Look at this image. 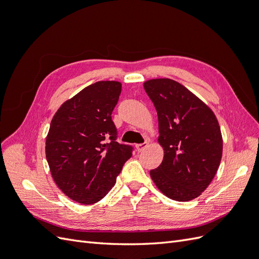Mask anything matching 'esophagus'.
Wrapping results in <instances>:
<instances>
[{
  "label": "esophagus",
  "mask_w": 259,
  "mask_h": 259,
  "mask_svg": "<svg viewBox=\"0 0 259 259\" xmlns=\"http://www.w3.org/2000/svg\"><path fill=\"white\" fill-rule=\"evenodd\" d=\"M148 147V143L147 142H145V143H143V144H138V145H136V149H137V151H144L145 149Z\"/></svg>",
  "instance_id": "34e87169"
}]
</instances>
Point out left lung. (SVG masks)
I'll list each match as a JSON object with an SVG mask.
<instances>
[{"label":"left lung","instance_id":"obj_1","mask_svg":"<svg viewBox=\"0 0 259 259\" xmlns=\"http://www.w3.org/2000/svg\"><path fill=\"white\" fill-rule=\"evenodd\" d=\"M158 112L159 167L150 170L167 198L186 202L204 191L215 177L223 155V137L211 109L180 83L152 79L144 83Z\"/></svg>","mask_w":259,"mask_h":259}]
</instances>
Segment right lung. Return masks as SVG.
I'll return each instance as SVG.
<instances>
[{"instance_id": "add662e5", "label": "right lung", "mask_w": 259, "mask_h": 259, "mask_svg": "<svg viewBox=\"0 0 259 259\" xmlns=\"http://www.w3.org/2000/svg\"><path fill=\"white\" fill-rule=\"evenodd\" d=\"M122 84L99 81L60 106L45 143L51 174L59 189L81 204H94L114 186L133 147L116 142L111 113Z\"/></svg>"}]
</instances>
